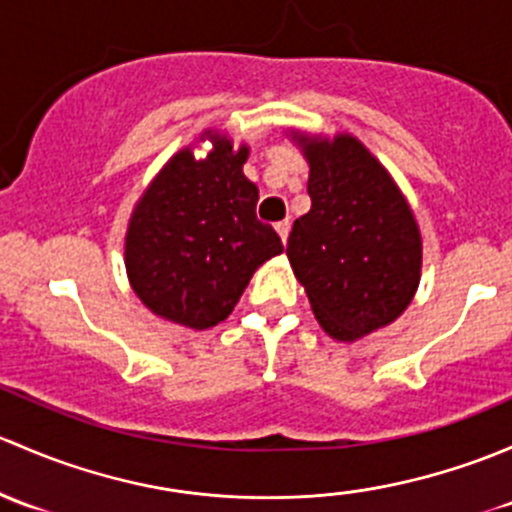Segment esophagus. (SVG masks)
I'll use <instances>...</instances> for the list:
<instances>
[{
    "mask_svg": "<svg viewBox=\"0 0 512 512\" xmlns=\"http://www.w3.org/2000/svg\"><path fill=\"white\" fill-rule=\"evenodd\" d=\"M276 231H278V236H281V239H283V244H286L288 234H291V221H288V219L278 221V224H276Z\"/></svg>",
    "mask_w": 512,
    "mask_h": 512,
    "instance_id": "1",
    "label": "esophagus"
}]
</instances>
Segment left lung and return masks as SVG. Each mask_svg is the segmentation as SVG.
Returning <instances> with one entry per match:
<instances>
[{"mask_svg": "<svg viewBox=\"0 0 512 512\" xmlns=\"http://www.w3.org/2000/svg\"><path fill=\"white\" fill-rule=\"evenodd\" d=\"M305 142L310 212L286 254L325 333L355 340L392 323L419 286L421 239L397 184L362 142Z\"/></svg>", "mask_w": 512, "mask_h": 512, "instance_id": "8db88e82", "label": "left lung"}]
</instances>
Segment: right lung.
Masks as SVG:
<instances>
[{
  "label": "right lung",
  "mask_w": 512,
  "mask_h": 512,
  "mask_svg": "<svg viewBox=\"0 0 512 512\" xmlns=\"http://www.w3.org/2000/svg\"><path fill=\"white\" fill-rule=\"evenodd\" d=\"M246 152L224 138H214L204 160L182 150L140 199L125 266L135 293L160 318L214 328L229 318L256 268L283 251L276 229L256 219Z\"/></svg>",
  "instance_id": "right-lung-1"
}]
</instances>
